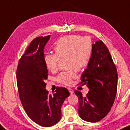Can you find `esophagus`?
<instances>
[{
    "label": "esophagus",
    "instance_id": "1",
    "mask_svg": "<svg viewBox=\"0 0 130 130\" xmlns=\"http://www.w3.org/2000/svg\"><path fill=\"white\" fill-rule=\"evenodd\" d=\"M68 90H69V93H71V94H73V93H74V90H73L72 88H68Z\"/></svg>",
    "mask_w": 130,
    "mask_h": 130
}]
</instances>
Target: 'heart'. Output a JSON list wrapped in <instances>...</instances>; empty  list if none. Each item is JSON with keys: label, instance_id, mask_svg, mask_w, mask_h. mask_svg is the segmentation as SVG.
<instances>
[{"label": "heart", "instance_id": "1", "mask_svg": "<svg viewBox=\"0 0 130 130\" xmlns=\"http://www.w3.org/2000/svg\"><path fill=\"white\" fill-rule=\"evenodd\" d=\"M55 53H48L45 56L44 61L48 69L56 72L60 59L67 58V67L78 71L87 68L93 55V46L91 39L78 35H70L60 38L56 42ZM74 69L61 72L57 77L61 84L69 85L76 78Z\"/></svg>", "mask_w": 130, "mask_h": 130}]
</instances>
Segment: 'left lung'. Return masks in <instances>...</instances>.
Wrapping results in <instances>:
<instances>
[{
  "label": "left lung",
  "mask_w": 130,
  "mask_h": 130,
  "mask_svg": "<svg viewBox=\"0 0 130 130\" xmlns=\"http://www.w3.org/2000/svg\"><path fill=\"white\" fill-rule=\"evenodd\" d=\"M91 61L82 73L80 84L87 85L89 91L84 96L80 91L75 93L78 98V114L83 120L97 122L110 111L116 99L118 74L107 46L101 40L93 44Z\"/></svg>",
  "instance_id": "left-lung-1"
}]
</instances>
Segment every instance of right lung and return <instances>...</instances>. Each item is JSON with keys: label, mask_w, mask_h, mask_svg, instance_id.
<instances>
[{"label": "right lung", "mask_w": 130, "mask_h": 130, "mask_svg": "<svg viewBox=\"0 0 130 130\" xmlns=\"http://www.w3.org/2000/svg\"><path fill=\"white\" fill-rule=\"evenodd\" d=\"M50 37L34 39L20 58L17 70L19 96L24 109L32 120L45 127L60 120L61 106L70 94L68 89L62 87H58L53 95L45 89L48 69L43 48Z\"/></svg>", "instance_id": "1"}]
</instances>
